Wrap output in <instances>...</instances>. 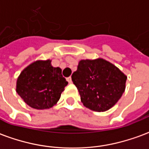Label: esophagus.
Returning <instances> with one entry per match:
<instances>
[{"instance_id": "1", "label": "esophagus", "mask_w": 149, "mask_h": 149, "mask_svg": "<svg viewBox=\"0 0 149 149\" xmlns=\"http://www.w3.org/2000/svg\"><path fill=\"white\" fill-rule=\"evenodd\" d=\"M66 80H67V81H68V82H69V84H71L72 82V81L71 77H68V78H67V79H66Z\"/></svg>"}]
</instances>
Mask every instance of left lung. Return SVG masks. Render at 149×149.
Segmentation results:
<instances>
[{
  "label": "left lung",
  "mask_w": 149,
  "mask_h": 149,
  "mask_svg": "<svg viewBox=\"0 0 149 149\" xmlns=\"http://www.w3.org/2000/svg\"><path fill=\"white\" fill-rule=\"evenodd\" d=\"M127 77L107 61L81 60L72 80L84 107L103 112L115 105L125 91Z\"/></svg>",
  "instance_id": "1"
}]
</instances>
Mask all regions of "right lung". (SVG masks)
I'll use <instances>...</instances> for the list:
<instances>
[{
    "label": "right lung",
    "instance_id": "add662e5",
    "mask_svg": "<svg viewBox=\"0 0 149 149\" xmlns=\"http://www.w3.org/2000/svg\"><path fill=\"white\" fill-rule=\"evenodd\" d=\"M68 82L59 67L51 61H36L21 72L16 82V92L27 105L37 110L55 105Z\"/></svg>",
    "mask_w": 149,
    "mask_h": 149
}]
</instances>
